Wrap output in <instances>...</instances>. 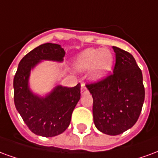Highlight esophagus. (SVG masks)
<instances>
[{
	"mask_svg": "<svg viewBox=\"0 0 158 158\" xmlns=\"http://www.w3.org/2000/svg\"><path fill=\"white\" fill-rule=\"evenodd\" d=\"M88 92V90H87V89H86L85 85H84V84H82L81 85V95H85V94H86V93Z\"/></svg>",
	"mask_w": 158,
	"mask_h": 158,
	"instance_id": "obj_1",
	"label": "esophagus"
}]
</instances>
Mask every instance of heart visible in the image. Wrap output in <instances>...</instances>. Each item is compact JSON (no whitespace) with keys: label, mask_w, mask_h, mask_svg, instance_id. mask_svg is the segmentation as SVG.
I'll use <instances>...</instances> for the list:
<instances>
[{"label":"heart","mask_w":158,"mask_h":158,"mask_svg":"<svg viewBox=\"0 0 158 158\" xmlns=\"http://www.w3.org/2000/svg\"><path fill=\"white\" fill-rule=\"evenodd\" d=\"M114 63V56L108 49H85L76 56L74 68L79 72L90 69L89 77L94 82L106 78Z\"/></svg>","instance_id":"heart-1"}]
</instances>
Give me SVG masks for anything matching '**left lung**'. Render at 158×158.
Wrapping results in <instances>:
<instances>
[{
	"label": "left lung",
	"mask_w": 158,
	"mask_h": 158,
	"mask_svg": "<svg viewBox=\"0 0 158 158\" xmlns=\"http://www.w3.org/2000/svg\"><path fill=\"white\" fill-rule=\"evenodd\" d=\"M116 54L113 73L86 87L93 97V118L96 129L118 135L132 128L139 118L145 100L143 77L134 56L113 46Z\"/></svg>",
	"instance_id": "obj_1"
}]
</instances>
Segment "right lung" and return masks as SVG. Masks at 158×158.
Listing matches in <instances>:
<instances>
[{
  "mask_svg": "<svg viewBox=\"0 0 158 158\" xmlns=\"http://www.w3.org/2000/svg\"><path fill=\"white\" fill-rule=\"evenodd\" d=\"M64 56L65 52L60 45H40L23 57L13 79L16 109L37 135L53 137L64 132L80 99V84L71 88L56 84L45 95L35 93L30 88L31 71L43 61L61 63Z\"/></svg>",
  "mask_w": 158,
  "mask_h": 158,
  "instance_id": "right-lung-1",
  "label": "right lung"
}]
</instances>
